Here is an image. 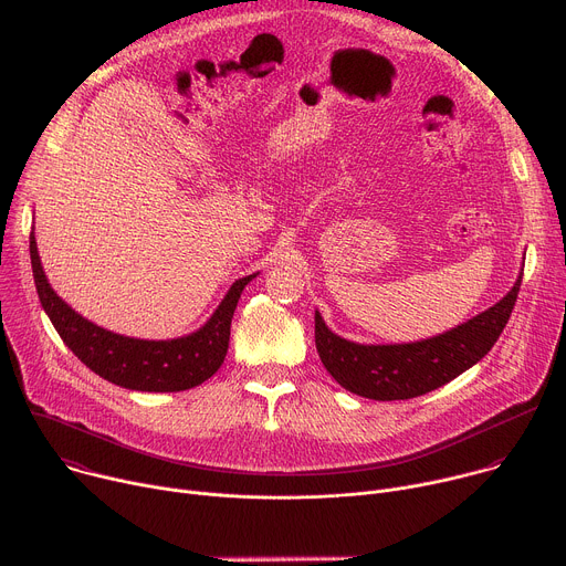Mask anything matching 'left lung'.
<instances>
[{"label":"left lung","mask_w":566,"mask_h":566,"mask_svg":"<svg viewBox=\"0 0 566 566\" xmlns=\"http://www.w3.org/2000/svg\"><path fill=\"white\" fill-rule=\"evenodd\" d=\"M522 273L491 308L428 340L402 345H360L334 334L315 311V347L325 369L352 394L374 400L423 396L472 365L497 343L515 306Z\"/></svg>","instance_id":"obj_1"}]
</instances>
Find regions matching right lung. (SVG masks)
Returning <instances> with one entry per match:
<instances>
[{"label":"right lung","instance_id":"add662e5","mask_svg":"<svg viewBox=\"0 0 566 566\" xmlns=\"http://www.w3.org/2000/svg\"><path fill=\"white\" fill-rule=\"evenodd\" d=\"M35 289L64 345L101 378L134 391H184L208 380L223 363L230 322L244 286L260 273L234 280L214 313L197 332L172 340H143L114 334L71 308L49 284L31 232Z\"/></svg>","mask_w":566,"mask_h":566}]
</instances>
